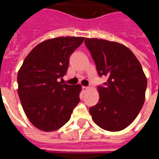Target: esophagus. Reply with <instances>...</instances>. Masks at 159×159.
<instances>
[{"label": "esophagus", "instance_id": "esophagus-1", "mask_svg": "<svg viewBox=\"0 0 159 159\" xmlns=\"http://www.w3.org/2000/svg\"><path fill=\"white\" fill-rule=\"evenodd\" d=\"M89 87H87V86H83V92H86L87 90H89Z\"/></svg>", "mask_w": 159, "mask_h": 159}]
</instances>
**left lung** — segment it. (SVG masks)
<instances>
[{"label": "left lung", "mask_w": 159, "mask_h": 159, "mask_svg": "<svg viewBox=\"0 0 159 159\" xmlns=\"http://www.w3.org/2000/svg\"><path fill=\"white\" fill-rule=\"evenodd\" d=\"M99 76L108 77L99 86V99L89 108L93 121L100 128L118 132L135 119L145 99L147 78L141 63L127 47L103 39H85Z\"/></svg>", "instance_id": "8db88e82"}]
</instances>
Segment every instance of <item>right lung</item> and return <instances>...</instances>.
I'll return each mask as SVG.
<instances>
[{"instance_id":"add662e5","label":"right lung","mask_w":159,"mask_h":159,"mask_svg":"<svg viewBox=\"0 0 159 159\" xmlns=\"http://www.w3.org/2000/svg\"><path fill=\"white\" fill-rule=\"evenodd\" d=\"M83 37H59L37 44L24 59L17 74L20 100L29 121L44 132L61 128L80 102L82 86L63 84L69 58Z\"/></svg>"}]
</instances>
